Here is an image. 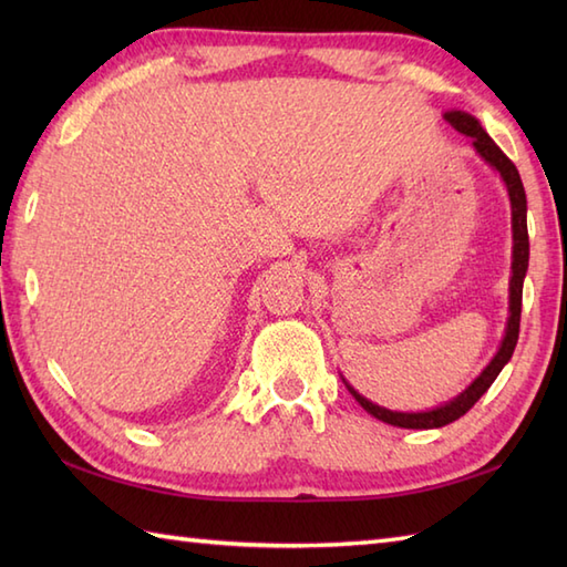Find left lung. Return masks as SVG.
<instances>
[{"label": "left lung", "mask_w": 567, "mask_h": 567, "mask_svg": "<svg viewBox=\"0 0 567 567\" xmlns=\"http://www.w3.org/2000/svg\"><path fill=\"white\" fill-rule=\"evenodd\" d=\"M445 122H449L455 131L470 136L473 141L475 151L480 153V158L489 163L499 177L504 179L509 192V202H512V238H514V250H512V280H509V319H507V331H504V339L497 355L489 360V365L480 372L473 384H467V390H463L455 400L445 402L436 409H429V412H392V409H384L372 404L365 400L363 394H358L351 384L346 382L348 392L355 396V402L365 409L368 414L375 419L384 421V424L400 426V429H441L451 421L461 419L465 412L473 409V404L483 396L489 384L497 380L502 368L509 363V358L516 348V341H519V321H522V292H524V277L528 270V228H526V192L522 185L519 171L516 165L502 153L495 141L487 136V131L480 126L475 116H470L467 112H445L443 114Z\"/></svg>", "instance_id": "obj_1"}]
</instances>
